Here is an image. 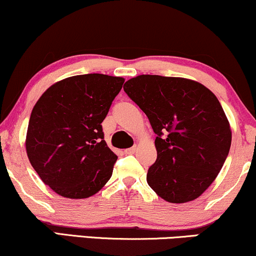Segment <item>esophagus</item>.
<instances>
[{
  "label": "esophagus",
  "instance_id": "obj_1",
  "mask_svg": "<svg viewBox=\"0 0 256 256\" xmlns=\"http://www.w3.org/2000/svg\"><path fill=\"white\" fill-rule=\"evenodd\" d=\"M126 154H134L136 152V146H132V148H126V150L124 151Z\"/></svg>",
  "mask_w": 256,
  "mask_h": 256
}]
</instances>
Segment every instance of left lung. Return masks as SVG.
<instances>
[{
    "instance_id": "left-lung-1",
    "label": "left lung",
    "mask_w": 256,
    "mask_h": 256,
    "mask_svg": "<svg viewBox=\"0 0 256 256\" xmlns=\"http://www.w3.org/2000/svg\"><path fill=\"white\" fill-rule=\"evenodd\" d=\"M124 90L157 134V160L146 174L151 189L171 203L202 195L232 144L230 126L214 93L192 80L162 76L132 78Z\"/></svg>"
}]
</instances>
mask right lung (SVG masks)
Instances as JSON below:
<instances>
[{
	"mask_svg": "<svg viewBox=\"0 0 256 256\" xmlns=\"http://www.w3.org/2000/svg\"><path fill=\"white\" fill-rule=\"evenodd\" d=\"M124 79L82 74L54 84L29 119L26 148L40 178L67 198H87L111 178L117 154L104 140L102 122Z\"/></svg>",
	"mask_w": 256,
	"mask_h": 256,
	"instance_id": "1",
	"label": "right lung"
}]
</instances>
